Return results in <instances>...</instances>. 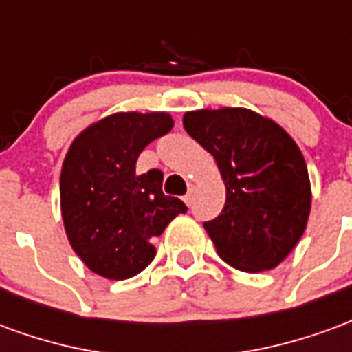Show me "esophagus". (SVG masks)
Segmentation results:
<instances>
[{
    "mask_svg": "<svg viewBox=\"0 0 352 352\" xmlns=\"http://www.w3.org/2000/svg\"><path fill=\"white\" fill-rule=\"evenodd\" d=\"M192 201H194V188H190L188 194L184 196V204H186V206H192Z\"/></svg>",
    "mask_w": 352,
    "mask_h": 352,
    "instance_id": "obj_1",
    "label": "esophagus"
}]
</instances>
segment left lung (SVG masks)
<instances>
[{
    "label": "left lung",
    "mask_w": 352,
    "mask_h": 352,
    "mask_svg": "<svg viewBox=\"0 0 352 352\" xmlns=\"http://www.w3.org/2000/svg\"><path fill=\"white\" fill-rule=\"evenodd\" d=\"M183 126L211 153L226 186L222 213L204 222L219 256L239 272L277 267L303 236L311 211L309 173L296 141L243 107L188 111Z\"/></svg>",
    "instance_id": "8db88e82"
}]
</instances>
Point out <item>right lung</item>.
<instances>
[{
  "label": "right lung",
  "mask_w": 352,
  "mask_h": 352,
  "mask_svg": "<svg viewBox=\"0 0 352 352\" xmlns=\"http://www.w3.org/2000/svg\"><path fill=\"white\" fill-rule=\"evenodd\" d=\"M171 128L168 113H115L80 131L65 154L60 175L65 234L88 270L105 279L143 272L156 254L154 237L186 211L181 199L162 192V171L135 173L143 148Z\"/></svg>",
  "instance_id": "add662e5"
}]
</instances>
